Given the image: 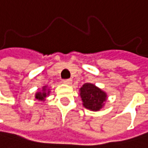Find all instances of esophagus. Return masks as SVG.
<instances>
[{
  "label": "esophagus",
  "instance_id": "34e87169",
  "mask_svg": "<svg viewBox=\"0 0 148 148\" xmlns=\"http://www.w3.org/2000/svg\"><path fill=\"white\" fill-rule=\"evenodd\" d=\"M72 83H73V81L71 80V79H66V80H64L63 81V84H72Z\"/></svg>",
  "mask_w": 148,
  "mask_h": 148
}]
</instances>
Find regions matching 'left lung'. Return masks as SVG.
Returning a JSON list of instances; mask_svg holds the SVG:
<instances>
[{
	"instance_id": "1",
	"label": "left lung",
	"mask_w": 148,
	"mask_h": 148,
	"mask_svg": "<svg viewBox=\"0 0 148 148\" xmlns=\"http://www.w3.org/2000/svg\"><path fill=\"white\" fill-rule=\"evenodd\" d=\"M80 97L83 106L92 111H99L107 101V93L95 84L87 83L80 88Z\"/></svg>"
}]
</instances>
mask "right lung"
I'll use <instances>...</instances> for the list:
<instances>
[{
  "label": "right lung",
  "mask_w": 148,
  "mask_h": 148,
  "mask_svg": "<svg viewBox=\"0 0 148 148\" xmlns=\"http://www.w3.org/2000/svg\"><path fill=\"white\" fill-rule=\"evenodd\" d=\"M50 94V89L48 88L47 85H44L42 87V90L38 91L35 94V98L38 101H45L46 98Z\"/></svg>",
  "instance_id": "right-lung-1"
}]
</instances>
